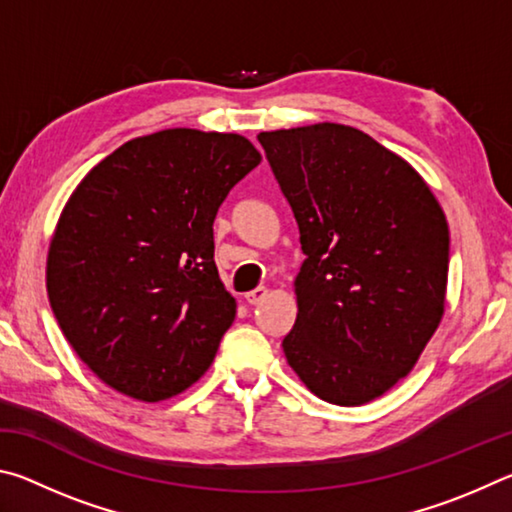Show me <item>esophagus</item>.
Returning a JSON list of instances; mask_svg holds the SVG:
<instances>
[{
    "mask_svg": "<svg viewBox=\"0 0 512 512\" xmlns=\"http://www.w3.org/2000/svg\"><path fill=\"white\" fill-rule=\"evenodd\" d=\"M266 296H268V289L266 287H257V289L246 293V302H248V305H262V302L266 300Z\"/></svg>",
    "mask_w": 512,
    "mask_h": 512,
    "instance_id": "esophagus-1",
    "label": "esophagus"
}]
</instances>
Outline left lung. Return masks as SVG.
Returning a JSON list of instances; mask_svg holds the SVG:
<instances>
[{"label":"left lung","mask_w":512,"mask_h":512,"mask_svg":"<svg viewBox=\"0 0 512 512\" xmlns=\"http://www.w3.org/2000/svg\"><path fill=\"white\" fill-rule=\"evenodd\" d=\"M305 253L289 366L311 393L359 406L409 375L445 314L449 228L424 178L359 128L257 135Z\"/></svg>","instance_id":"1"}]
</instances>
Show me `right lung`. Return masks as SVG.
<instances>
[{
    "label": "right lung",
    "instance_id": "1",
    "mask_svg": "<svg viewBox=\"0 0 512 512\" xmlns=\"http://www.w3.org/2000/svg\"><path fill=\"white\" fill-rule=\"evenodd\" d=\"M259 162L244 135L167 128L121 144L69 196L49 244L47 293L103 384L160 402L212 366L237 314L214 264L212 223Z\"/></svg>",
    "mask_w": 512,
    "mask_h": 512
}]
</instances>
